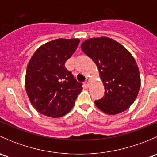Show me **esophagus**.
I'll return each mask as SVG.
<instances>
[{
	"mask_svg": "<svg viewBox=\"0 0 157 157\" xmlns=\"http://www.w3.org/2000/svg\"><path fill=\"white\" fill-rule=\"evenodd\" d=\"M89 84H90V79L87 78V79H86V81H85V85H86V86L88 87Z\"/></svg>",
	"mask_w": 157,
	"mask_h": 157,
	"instance_id": "1",
	"label": "esophagus"
}]
</instances>
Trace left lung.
<instances>
[{
  "label": "left lung",
  "instance_id": "left-lung-1",
  "mask_svg": "<svg viewBox=\"0 0 157 157\" xmlns=\"http://www.w3.org/2000/svg\"><path fill=\"white\" fill-rule=\"evenodd\" d=\"M81 48L96 63L105 94L95 101L96 107L109 115H115L129 108L140 87L138 67L134 57L116 41L107 37L89 39Z\"/></svg>",
  "mask_w": 157,
  "mask_h": 157
}]
</instances>
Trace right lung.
<instances>
[{"instance_id": "obj_1", "label": "right lung", "mask_w": 157, "mask_h": 157, "mask_svg": "<svg viewBox=\"0 0 157 157\" xmlns=\"http://www.w3.org/2000/svg\"><path fill=\"white\" fill-rule=\"evenodd\" d=\"M78 39H58L39 47L26 69L25 86L32 105L39 113L59 118L68 113L82 91L66 69L65 62L77 49Z\"/></svg>"}]
</instances>
